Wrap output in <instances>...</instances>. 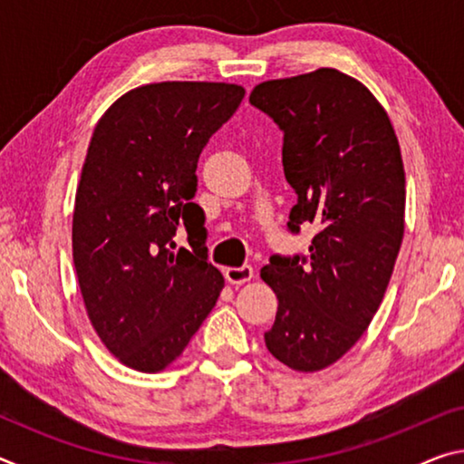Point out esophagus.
Wrapping results in <instances>:
<instances>
[{
    "instance_id": "1",
    "label": "esophagus",
    "mask_w": 464,
    "mask_h": 464,
    "mask_svg": "<svg viewBox=\"0 0 464 464\" xmlns=\"http://www.w3.org/2000/svg\"><path fill=\"white\" fill-rule=\"evenodd\" d=\"M225 278L231 285H243V282H249L254 278V268L251 266H239V268H227Z\"/></svg>"
}]
</instances>
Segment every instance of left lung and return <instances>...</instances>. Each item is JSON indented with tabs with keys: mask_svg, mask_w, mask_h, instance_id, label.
<instances>
[{
	"mask_svg": "<svg viewBox=\"0 0 464 464\" xmlns=\"http://www.w3.org/2000/svg\"><path fill=\"white\" fill-rule=\"evenodd\" d=\"M249 102L285 132L288 229H319L307 257L272 256L262 268L278 298L266 348L317 372L360 340L389 286L405 229L401 149L379 100L337 69L264 82Z\"/></svg>",
	"mask_w": 464,
	"mask_h": 464,
	"instance_id": "1",
	"label": "left lung"
}]
</instances>
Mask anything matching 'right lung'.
I'll use <instances>...</instances> for the list:
<instances>
[{
	"instance_id": "add662e5",
	"label": "right lung",
	"mask_w": 464,
	"mask_h": 464,
	"mask_svg": "<svg viewBox=\"0 0 464 464\" xmlns=\"http://www.w3.org/2000/svg\"><path fill=\"white\" fill-rule=\"evenodd\" d=\"M243 96L235 83H147L93 129L75 192L73 264L93 329L135 371L174 362L225 286L192 198L202 149ZM179 224L190 250L175 247Z\"/></svg>"
}]
</instances>
